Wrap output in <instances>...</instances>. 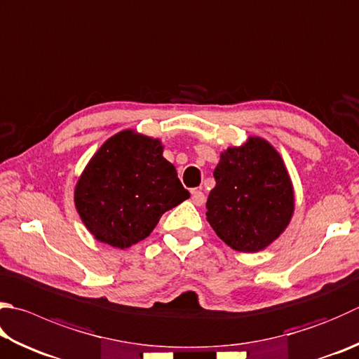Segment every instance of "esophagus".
<instances>
[{"mask_svg": "<svg viewBox=\"0 0 359 359\" xmlns=\"http://www.w3.org/2000/svg\"><path fill=\"white\" fill-rule=\"evenodd\" d=\"M205 200H206L205 194H203L201 191H198V189H194V191H192V201L195 203V205L201 206L203 203H205Z\"/></svg>", "mask_w": 359, "mask_h": 359, "instance_id": "34e87169", "label": "esophagus"}]
</instances>
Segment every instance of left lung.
Returning <instances> with one entry per match:
<instances>
[{
	"label": "left lung",
	"mask_w": 359,
	"mask_h": 359,
	"mask_svg": "<svg viewBox=\"0 0 359 359\" xmlns=\"http://www.w3.org/2000/svg\"><path fill=\"white\" fill-rule=\"evenodd\" d=\"M206 217L219 238L238 252L255 253L285 231L294 191L275 148L259 137L222 153L214 170Z\"/></svg>",
	"instance_id": "obj_1"
}]
</instances>
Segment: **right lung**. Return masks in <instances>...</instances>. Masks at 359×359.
Masks as SVG:
<instances>
[{
  "instance_id": "add662e5",
  "label": "right lung",
  "mask_w": 359,
  "mask_h": 359,
  "mask_svg": "<svg viewBox=\"0 0 359 359\" xmlns=\"http://www.w3.org/2000/svg\"><path fill=\"white\" fill-rule=\"evenodd\" d=\"M189 197L161 142L130 130L104 142L74 189L87 229L117 248L150 236L161 215Z\"/></svg>"
}]
</instances>
